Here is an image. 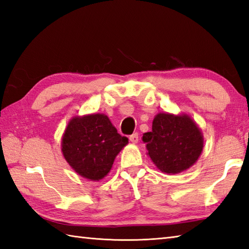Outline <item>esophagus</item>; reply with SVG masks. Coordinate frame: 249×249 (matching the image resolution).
Wrapping results in <instances>:
<instances>
[{
    "label": "esophagus",
    "instance_id": "34e87169",
    "mask_svg": "<svg viewBox=\"0 0 249 249\" xmlns=\"http://www.w3.org/2000/svg\"><path fill=\"white\" fill-rule=\"evenodd\" d=\"M129 140H130L131 143H134V144L138 143V141H139V135H138V133H135V134H133L131 136H129Z\"/></svg>",
    "mask_w": 249,
    "mask_h": 249
}]
</instances>
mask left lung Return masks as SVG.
I'll return each instance as SVG.
<instances>
[{
	"label": "left lung",
	"mask_w": 249,
	"mask_h": 249,
	"mask_svg": "<svg viewBox=\"0 0 249 249\" xmlns=\"http://www.w3.org/2000/svg\"><path fill=\"white\" fill-rule=\"evenodd\" d=\"M142 141L155 166L168 174L192 167L203 150L202 133L187 114L158 113Z\"/></svg>",
	"instance_id": "8db88e82"
}]
</instances>
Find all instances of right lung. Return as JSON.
I'll return each mask as SVG.
<instances>
[{"instance_id": "1", "label": "right lung", "mask_w": 249, "mask_h": 249, "mask_svg": "<svg viewBox=\"0 0 249 249\" xmlns=\"http://www.w3.org/2000/svg\"><path fill=\"white\" fill-rule=\"evenodd\" d=\"M127 143L128 139L118 133L107 115L95 113L70 121L62 138V152L79 176L99 181Z\"/></svg>"}]
</instances>
